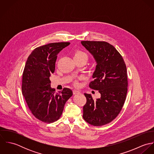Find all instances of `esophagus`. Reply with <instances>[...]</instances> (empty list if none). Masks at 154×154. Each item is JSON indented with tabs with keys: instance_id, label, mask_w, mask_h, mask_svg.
Masks as SVG:
<instances>
[{
	"instance_id": "obj_1",
	"label": "esophagus",
	"mask_w": 154,
	"mask_h": 154,
	"mask_svg": "<svg viewBox=\"0 0 154 154\" xmlns=\"http://www.w3.org/2000/svg\"><path fill=\"white\" fill-rule=\"evenodd\" d=\"M79 93H80V91H78V90H76V89L73 90V94L74 95L78 94H79Z\"/></svg>"
}]
</instances>
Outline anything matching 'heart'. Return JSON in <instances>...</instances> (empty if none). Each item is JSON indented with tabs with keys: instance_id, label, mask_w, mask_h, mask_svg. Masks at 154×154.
Returning <instances> with one entry per match:
<instances>
[{
	"instance_id": "b5f03b06",
	"label": "heart",
	"mask_w": 154,
	"mask_h": 154,
	"mask_svg": "<svg viewBox=\"0 0 154 154\" xmlns=\"http://www.w3.org/2000/svg\"><path fill=\"white\" fill-rule=\"evenodd\" d=\"M74 57H78V58H82L87 60L88 59V56L87 54L82 51H77L75 52L74 54Z\"/></svg>"
}]
</instances>
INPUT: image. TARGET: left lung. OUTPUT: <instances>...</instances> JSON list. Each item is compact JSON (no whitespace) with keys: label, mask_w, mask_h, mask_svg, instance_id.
Returning <instances> with one entry per match:
<instances>
[{"label":"left lung","mask_w":154,"mask_h":154,"mask_svg":"<svg viewBox=\"0 0 154 154\" xmlns=\"http://www.w3.org/2000/svg\"><path fill=\"white\" fill-rule=\"evenodd\" d=\"M97 65L89 87L98 90L101 97L94 100L84 94L87 103L83 118L89 124L101 126L112 122L120 113L128 92V75L125 61L116 48L105 42L82 41Z\"/></svg>","instance_id":"8db88e82"}]
</instances>
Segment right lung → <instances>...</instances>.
Returning a JSON list of instances; mask_svg holds the SVG:
<instances>
[{
	"label": "right lung",
	"mask_w": 154,
	"mask_h": 154,
	"mask_svg": "<svg viewBox=\"0 0 154 154\" xmlns=\"http://www.w3.org/2000/svg\"><path fill=\"white\" fill-rule=\"evenodd\" d=\"M70 44L53 43L35 48L27 59L22 74V92L29 109L37 119L53 123L62 116L66 101L73 95L69 88L56 92L50 77L55 70L57 54Z\"/></svg>",
	"instance_id": "add662e5"
}]
</instances>
